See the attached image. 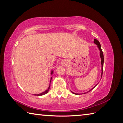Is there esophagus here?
I'll use <instances>...</instances> for the list:
<instances>
[{
    "instance_id": "obj_1",
    "label": "esophagus",
    "mask_w": 123,
    "mask_h": 123,
    "mask_svg": "<svg viewBox=\"0 0 123 123\" xmlns=\"http://www.w3.org/2000/svg\"><path fill=\"white\" fill-rule=\"evenodd\" d=\"M61 64H64V62H61Z\"/></svg>"
}]
</instances>
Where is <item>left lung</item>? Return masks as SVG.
<instances>
[{"instance_id":"1","label":"left lung","mask_w":123,"mask_h":123,"mask_svg":"<svg viewBox=\"0 0 123 123\" xmlns=\"http://www.w3.org/2000/svg\"><path fill=\"white\" fill-rule=\"evenodd\" d=\"M94 43H95V44H96L97 45V47L98 48L99 50H100V56L101 57V77H102V75H103V66H104V55H103V51H102L101 50V45L100 44L99 42L97 40V39H94ZM97 86V85H96ZM95 87H93V88L92 89H91L90 91H89L88 92L92 91V89H93V88H94ZM72 92L73 93V94H78V93H75L74 92ZM87 92L86 93H84V94H85V93H87Z\"/></svg>"}]
</instances>
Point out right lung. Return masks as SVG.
<instances>
[{
  "mask_svg": "<svg viewBox=\"0 0 123 123\" xmlns=\"http://www.w3.org/2000/svg\"><path fill=\"white\" fill-rule=\"evenodd\" d=\"M53 71H51V74H53ZM51 79H50V82H51ZM50 85H49V87H48V89H47V90H45L44 92H43L40 93V94H34V95H37V96H39V95H44V94H47V93L48 92V91H49V89H50Z\"/></svg>",
  "mask_w": 123,
  "mask_h": 123,
  "instance_id": "1",
  "label": "right lung"
}]
</instances>
